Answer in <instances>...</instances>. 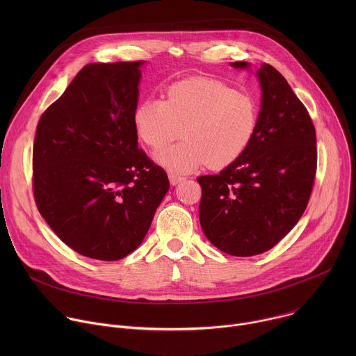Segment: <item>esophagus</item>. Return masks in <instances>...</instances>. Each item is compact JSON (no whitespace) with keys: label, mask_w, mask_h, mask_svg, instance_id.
<instances>
[{"label":"esophagus","mask_w":356,"mask_h":356,"mask_svg":"<svg viewBox=\"0 0 356 356\" xmlns=\"http://www.w3.org/2000/svg\"><path fill=\"white\" fill-rule=\"evenodd\" d=\"M169 180H170V183L175 186V184L180 183L181 180H184V177L180 176V175H177V173H169Z\"/></svg>","instance_id":"obj_1"}]
</instances>
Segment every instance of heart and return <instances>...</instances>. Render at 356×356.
Here are the masks:
<instances>
[{
	"instance_id": "obj_1",
	"label": "heart",
	"mask_w": 356,
	"mask_h": 356,
	"mask_svg": "<svg viewBox=\"0 0 356 356\" xmlns=\"http://www.w3.org/2000/svg\"><path fill=\"white\" fill-rule=\"evenodd\" d=\"M132 120L139 139L154 150L176 139L181 129L183 142L156 158L166 169L180 173L204 165L222 169L252 142L259 104L252 94L236 91L221 80L195 77L172 84L165 99H142Z\"/></svg>"
}]
</instances>
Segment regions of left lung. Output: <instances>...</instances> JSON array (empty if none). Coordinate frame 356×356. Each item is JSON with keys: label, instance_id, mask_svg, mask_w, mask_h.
Wrapping results in <instances>:
<instances>
[{"label": "left lung", "instance_id": "obj_1", "mask_svg": "<svg viewBox=\"0 0 356 356\" xmlns=\"http://www.w3.org/2000/svg\"><path fill=\"white\" fill-rule=\"evenodd\" d=\"M258 77L262 108L252 142L218 175L197 177L201 228L232 257L259 255L280 242L306 210L317 172L316 128L307 108L273 66L264 65Z\"/></svg>", "mask_w": 356, "mask_h": 356}]
</instances>
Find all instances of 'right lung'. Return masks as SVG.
Here are the masks:
<instances>
[{
    "mask_svg": "<svg viewBox=\"0 0 356 356\" xmlns=\"http://www.w3.org/2000/svg\"><path fill=\"white\" fill-rule=\"evenodd\" d=\"M136 62L90 63L38 122L36 207L73 250L118 261L143 241L170 183L138 147Z\"/></svg>",
    "mask_w": 356,
    "mask_h": 356,
    "instance_id": "right-lung-1",
    "label": "right lung"
}]
</instances>
